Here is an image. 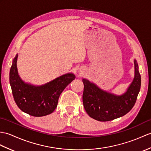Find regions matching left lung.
Wrapping results in <instances>:
<instances>
[{
  "mask_svg": "<svg viewBox=\"0 0 151 151\" xmlns=\"http://www.w3.org/2000/svg\"><path fill=\"white\" fill-rule=\"evenodd\" d=\"M134 64V78L127 91L120 95L101 89L89 80L82 78L83 107L90 117L98 121H110L123 116L132 109L141 87V76L135 59Z\"/></svg>",
  "mask_w": 151,
  "mask_h": 151,
  "instance_id": "1",
  "label": "left lung"
}]
</instances>
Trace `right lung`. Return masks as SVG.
<instances>
[{"instance_id":"1","label":"right lung","mask_w":151,"mask_h":151,"mask_svg":"<svg viewBox=\"0 0 151 151\" xmlns=\"http://www.w3.org/2000/svg\"><path fill=\"white\" fill-rule=\"evenodd\" d=\"M18 54L13 58L9 71V83L14 100L21 111L33 116H44L52 113L57 107L60 94L75 75L68 73L43 85L27 83L20 78L17 69Z\"/></svg>"}]
</instances>
